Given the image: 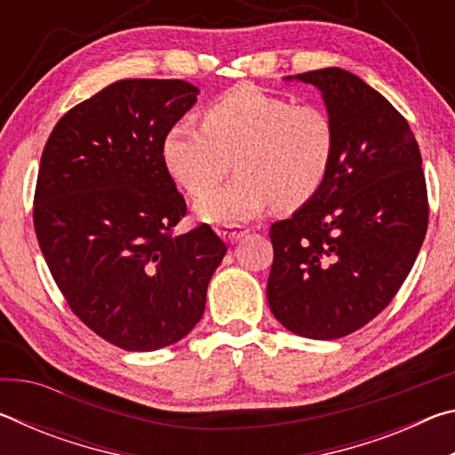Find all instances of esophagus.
Returning a JSON list of instances; mask_svg holds the SVG:
<instances>
[{
  "label": "esophagus",
  "instance_id": "34e87169",
  "mask_svg": "<svg viewBox=\"0 0 455 455\" xmlns=\"http://www.w3.org/2000/svg\"><path fill=\"white\" fill-rule=\"evenodd\" d=\"M249 233V228H243V227H225V228H219V236L222 241L227 243H238L243 236H246Z\"/></svg>",
  "mask_w": 455,
  "mask_h": 455
}]
</instances>
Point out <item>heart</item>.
Instances as JSON below:
<instances>
[{
  "mask_svg": "<svg viewBox=\"0 0 455 455\" xmlns=\"http://www.w3.org/2000/svg\"><path fill=\"white\" fill-rule=\"evenodd\" d=\"M235 156L239 174L210 193ZM335 156V126L315 104H292L255 86H238L206 108L203 126L180 120L163 138V163L212 225H236L276 209L292 211L317 195Z\"/></svg>",
  "mask_w": 455,
  "mask_h": 455,
  "instance_id": "heart-1",
  "label": "heart"
}]
</instances>
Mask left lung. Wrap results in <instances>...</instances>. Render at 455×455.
Here are the masks:
<instances>
[{
	"label": "left lung",
	"mask_w": 455,
	"mask_h": 455,
	"mask_svg": "<svg viewBox=\"0 0 455 455\" xmlns=\"http://www.w3.org/2000/svg\"><path fill=\"white\" fill-rule=\"evenodd\" d=\"M321 92L335 126V156L309 203L275 222L267 301L307 339L367 325L402 287L427 230L421 154L407 120L341 68L297 74Z\"/></svg>",
	"instance_id": "obj_1"
}]
</instances>
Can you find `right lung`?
Segmentation results:
<instances>
[{"label": "right lung", "mask_w": 455, "mask_h": 455, "mask_svg": "<svg viewBox=\"0 0 455 455\" xmlns=\"http://www.w3.org/2000/svg\"><path fill=\"white\" fill-rule=\"evenodd\" d=\"M184 80H120L64 114L42 154L34 227L70 309L106 341L156 351L203 319L227 244L200 225L163 163V138L196 104Z\"/></svg>", "instance_id": "add662e5"}]
</instances>
